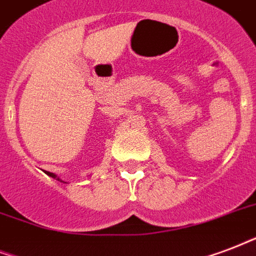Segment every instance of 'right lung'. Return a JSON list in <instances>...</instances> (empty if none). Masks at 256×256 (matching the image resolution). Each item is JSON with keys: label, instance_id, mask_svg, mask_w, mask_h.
Here are the masks:
<instances>
[{"label": "right lung", "instance_id": "add662e5", "mask_svg": "<svg viewBox=\"0 0 256 256\" xmlns=\"http://www.w3.org/2000/svg\"><path fill=\"white\" fill-rule=\"evenodd\" d=\"M46 173L48 176H50V177H54V178H56V180H58V177L56 174H54V173H50V172H46Z\"/></svg>", "mask_w": 256, "mask_h": 256}]
</instances>
